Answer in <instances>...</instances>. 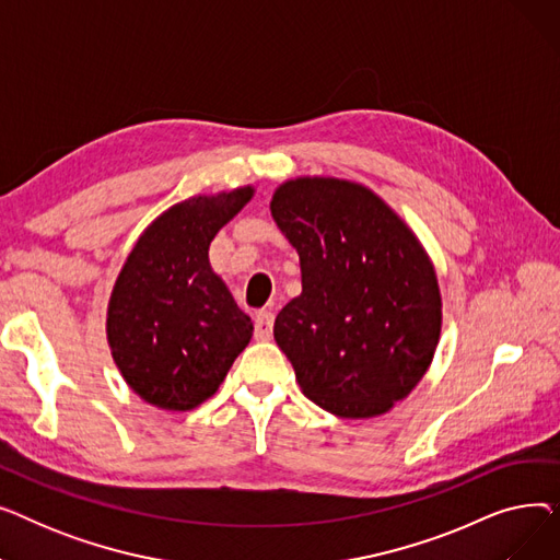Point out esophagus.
Masks as SVG:
<instances>
[{
    "instance_id": "obj_1",
    "label": "esophagus",
    "mask_w": 560,
    "mask_h": 560,
    "mask_svg": "<svg viewBox=\"0 0 560 560\" xmlns=\"http://www.w3.org/2000/svg\"><path fill=\"white\" fill-rule=\"evenodd\" d=\"M275 327V313L272 311H258L254 317V336L256 340H270Z\"/></svg>"
}]
</instances>
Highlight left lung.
<instances>
[{"label":"left lung","instance_id":"obj_1","mask_svg":"<svg viewBox=\"0 0 560 560\" xmlns=\"http://www.w3.org/2000/svg\"><path fill=\"white\" fill-rule=\"evenodd\" d=\"M270 211L302 265V295L275 319L302 393L347 420L388 413L420 384L440 340L431 258L354 182L300 176L275 190Z\"/></svg>","mask_w":560,"mask_h":560}]
</instances>
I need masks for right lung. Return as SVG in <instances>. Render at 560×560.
Here are the masks:
<instances>
[{
	"label": "right lung",
	"mask_w": 560,
	"mask_h": 560,
	"mask_svg": "<svg viewBox=\"0 0 560 560\" xmlns=\"http://www.w3.org/2000/svg\"><path fill=\"white\" fill-rule=\"evenodd\" d=\"M254 188L174 203L142 231L117 277L106 317L110 354L129 388L163 410L215 395L254 325L211 270L215 233Z\"/></svg>",
	"instance_id": "right-lung-1"
}]
</instances>
